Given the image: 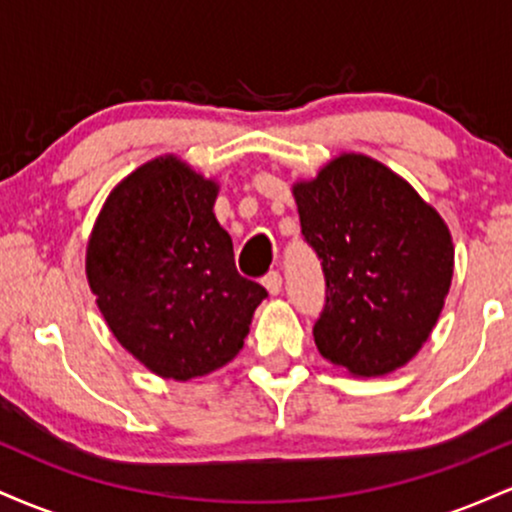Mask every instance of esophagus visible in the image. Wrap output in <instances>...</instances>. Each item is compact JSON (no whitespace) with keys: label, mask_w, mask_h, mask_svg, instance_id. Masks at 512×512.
Masks as SVG:
<instances>
[{"label":"esophagus","mask_w":512,"mask_h":512,"mask_svg":"<svg viewBox=\"0 0 512 512\" xmlns=\"http://www.w3.org/2000/svg\"><path fill=\"white\" fill-rule=\"evenodd\" d=\"M262 284H264V289L272 293V296H276V293L281 291V274L272 269V272H267L262 276Z\"/></svg>","instance_id":"1"}]
</instances>
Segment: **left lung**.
<instances>
[{
    "label": "left lung",
    "instance_id": "1",
    "mask_svg": "<svg viewBox=\"0 0 512 512\" xmlns=\"http://www.w3.org/2000/svg\"><path fill=\"white\" fill-rule=\"evenodd\" d=\"M293 195L325 276L317 351L363 378L404 366L448 296V226L407 182L361 154L334 158Z\"/></svg>",
    "mask_w": 512,
    "mask_h": 512
}]
</instances>
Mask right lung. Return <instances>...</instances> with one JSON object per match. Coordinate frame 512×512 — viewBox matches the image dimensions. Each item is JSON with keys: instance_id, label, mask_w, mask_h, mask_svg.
Returning <instances> with one entry per match:
<instances>
[{"instance_id": "obj_1", "label": "right lung", "mask_w": 512, "mask_h": 512, "mask_svg": "<svg viewBox=\"0 0 512 512\" xmlns=\"http://www.w3.org/2000/svg\"><path fill=\"white\" fill-rule=\"evenodd\" d=\"M214 199V182L178 158H156L115 187L88 243V284L105 322L161 378L226 366L267 298L238 274Z\"/></svg>"}]
</instances>
